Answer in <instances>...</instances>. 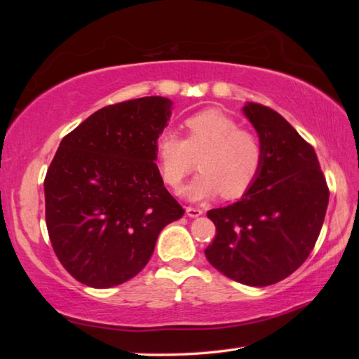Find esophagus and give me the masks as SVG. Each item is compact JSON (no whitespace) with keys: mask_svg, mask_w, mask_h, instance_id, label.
I'll return each instance as SVG.
<instances>
[{"mask_svg":"<svg viewBox=\"0 0 359 359\" xmlns=\"http://www.w3.org/2000/svg\"><path fill=\"white\" fill-rule=\"evenodd\" d=\"M185 212H187V215L190 217V218H196V217H201L203 215V210L199 209V208H187Z\"/></svg>","mask_w":359,"mask_h":359,"instance_id":"esophagus-1","label":"esophagus"}]
</instances>
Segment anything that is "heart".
<instances>
[{
  "label": "heart",
  "instance_id": "1",
  "mask_svg": "<svg viewBox=\"0 0 359 359\" xmlns=\"http://www.w3.org/2000/svg\"><path fill=\"white\" fill-rule=\"evenodd\" d=\"M185 139L174 131H163L156 141V155L163 180L179 188L194 168L201 172L182 194L191 201L222 196L234 199L258 179L264 161V145L258 135L241 130L233 117L217 109L198 112L184 121Z\"/></svg>",
  "mask_w": 359,
  "mask_h": 359
}]
</instances>
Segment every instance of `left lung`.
<instances>
[{
    "instance_id": "obj_1",
    "label": "left lung",
    "mask_w": 359,
    "mask_h": 359,
    "mask_svg": "<svg viewBox=\"0 0 359 359\" xmlns=\"http://www.w3.org/2000/svg\"><path fill=\"white\" fill-rule=\"evenodd\" d=\"M242 111L263 141V168L238 203L208 212L217 234L204 253L223 276L267 287L313 250L330 190L313 147L280 114L258 102Z\"/></svg>"
}]
</instances>
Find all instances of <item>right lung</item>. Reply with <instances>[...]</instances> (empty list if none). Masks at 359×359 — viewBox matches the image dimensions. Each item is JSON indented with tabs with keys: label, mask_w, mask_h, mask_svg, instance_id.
I'll use <instances>...</instances> for the list:
<instances>
[{
	"label": "right lung",
	"mask_w": 359,
	"mask_h": 359,
	"mask_svg": "<svg viewBox=\"0 0 359 359\" xmlns=\"http://www.w3.org/2000/svg\"><path fill=\"white\" fill-rule=\"evenodd\" d=\"M171 109L163 96L102 107L63 137L47 169L48 238L87 287L111 288L139 274L161 229L184 215L155 163Z\"/></svg>",
	"instance_id": "right-lung-1"
}]
</instances>
